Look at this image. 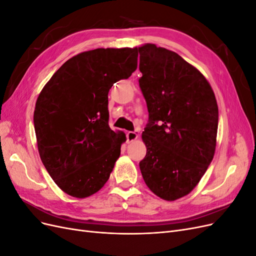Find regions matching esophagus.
<instances>
[{"mask_svg": "<svg viewBox=\"0 0 256 256\" xmlns=\"http://www.w3.org/2000/svg\"><path fill=\"white\" fill-rule=\"evenodd\" d=\"M126 136H127V142L131 143V142H134V140H136L138 134L136 132V131H128Z\"/></svg>", "mask_w": 256, "mask_h": 256, "instance_id": "obj_1", "label": "esophagus"}]
</instances>
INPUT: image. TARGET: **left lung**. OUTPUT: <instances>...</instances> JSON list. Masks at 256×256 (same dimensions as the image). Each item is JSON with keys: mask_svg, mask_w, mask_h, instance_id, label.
Segmentation results:
<instances>
[{"mask_svg": "<svg viewBox=\"0 0 256 256\" xmlns=\"http://www.w3.org/2000/svg\"><path fill=\"white\" fill-rule=\"evenodd\" d=\"M136 50L148 110L140 170L154 194L175 200L196 188L214 158L218 104L205 76L177 53L154 44Z\"/></svg>", "mask_w": 256, "mask_h": 256, "instance_id": "8db88e82", "label": "left lung"}]
</instances>
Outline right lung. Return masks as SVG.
<instances>
[{"label":"right lung","instance_id":"obj_1","mask_svg":"<svg viewBox=\"0 0 256 256\" xmlns=\"http://www.w3.org/2000/svg\"><path fill=\"white\" fill-rule=\"evenodd\" d=\"M136 66V48L85 51L65 62L38 96V152L54 182L67 194L88 198L109 180L126 136L109 126L108 94Z\"/></svg>","mask_w":256,"mask_h":256}]
</instances>
